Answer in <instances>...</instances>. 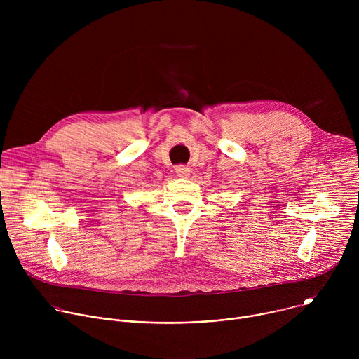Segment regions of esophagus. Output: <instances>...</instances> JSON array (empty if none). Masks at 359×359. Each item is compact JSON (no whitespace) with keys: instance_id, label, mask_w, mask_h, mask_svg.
<instances>
[{"instance_id":"obj_1","label":"esophagus","mask_w":359,"mask_h":359,"mask_svg":"<svg viewBox=\"0 0 359 359\" xmlns=\"http://www.w3.org/2000/svg\"><path fill=\"white\" fill-rule=\"evenodd\" d=\"M190 172H191V170H190L187 166H184V165H180V166L176 168L177 176H180V177H183V179H187V177L190 176Z\"/></svg>"}]
</instances>
